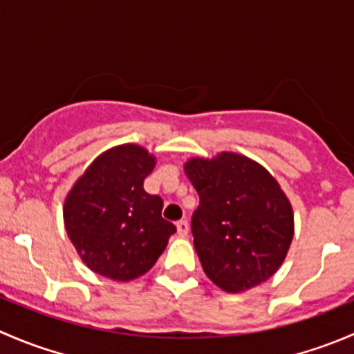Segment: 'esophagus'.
Returning <instances> with one entry per match:
<instances>
[{"instance_id":"1","label":"esophagus","mask_w":354,"mask_h":354,"mask_svg":"<svg viewBox=\"0 0 354 354\" xmlns=\"http://www.w3.org/2000/svg\"><path fill=\"white\" fill-rule=\"evenodd\" d=\"M176 230H178V234H180V236H187L188 231H190V224H188V221L181 219L176 223Z\"/></svg>"}]
</instances>
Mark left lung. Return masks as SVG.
Returning a JSON list of instances; mask_svg holds the SVG:
<instances>
[{"instance_id":"8db88e82","label":"left lung","mask_w":354,"mask_h":354,"mask_svg":"<svg viewBox=\"0 0 354 354\" xmlns=\"http://www.w3.org/2000/svg\"><path fill=\"white\" fill-rule=\"evenodd\" d=\"M185 173L200 198L192 234L207 277L227 292L269 279L292 240V209L279 183L233 152L188 160Z\"/></svg>"}]
</instances>
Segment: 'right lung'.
Returning <instances> with one entry per match:
<instances>
[{
  "label": "right lung",
  "mask_w": 354,
  "mask_h": 354,
  "mask_svg": "<svg viewBox=\"0 0 354 354\" xmlns=\"http://www.w3.org/2000/svg\"><path fill=\"white\" fill-rule=\"evenodd\" d=\"M154 157L120 145L88 166L65 200V227L85 266L113 281L147 272L176 226L160 216L162 198L144 190Z\"/></svg>",
  "instance_id": "right-lung-1"
}]
</instances>
